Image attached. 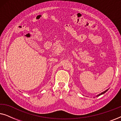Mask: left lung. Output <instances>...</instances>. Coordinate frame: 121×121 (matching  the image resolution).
Here are the masks:
<instances>
[{"mask_svg":"<svg viewBox=\"0 0 121 121\" xmlns=\"http://www.w3.org/2000/svg\"><path fill=\"white\" fill-rule=\"evenodd\" d=\"M108 90V89H107V90H106V91H104L103 92H102V93H101V94H99V95H97V96H100V95H102V94H105V92H106V91H107V90Z\"/></svg>","mask_w":121,"mask_h":121,"instance_id":"8db88e82","label":"left lung"}]
</instances>
